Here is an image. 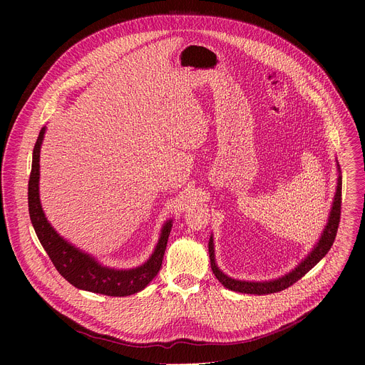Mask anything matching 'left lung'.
<instances>
[{"label":"left lung","instance_id":"8db88e82","mask_svg":"<svg viewBox=\"0 0 365 365\" xmlns=\"http://www.w3.org/2000/svg\"><path fill=\"white\" fill-rule=\"evenodd\" d=\"M342 178H338V186H336V193L334 197V205L331 210V215L328 220V224L324 230V234L317 244V247L312 250V252L303 259V262L292 270L289 274L277 279V280H270V282H242V280H235L228 276H225L215 264V255H214V241L212 237L210 238V244H207V248H210V258H211V269L215 277L224 284V287L240 292V293H247V294H269V293H277L282 292L292 284H294L297 280H300L309 270L314 269L321 259L327 255V252L331 250L336 232H338V225L341 220V202H342Z\"/></svg>","mask_w":365,"mask_h":365}]
</instances>
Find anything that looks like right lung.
<instances>
[{"label":"right lung","instance_id":"1","mask_svg":"<svg viewBox=\"0 0 365 365\" xmlns=\"http://www.w3.org/2000/svg\"><path fill=\"white\" fill-rule=\"evenodd\" d=\"M43 135L44 127L40 130L33 148V163L29 179V212L37 238L50 257L51 263L72 286L82 290L107 296H130L143 290L162 267L172 221L165 224L158 247L148 258V262L143 266L131 270H114L98 264L92 257L65 241L51 228L43 214L38 197V160Z\"/></svg>","mask_w":365,"mask_h":365}]
</instances>
